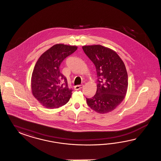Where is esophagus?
<instances>
[{
    "instance_id": "1",
    "label": "esophagus",
    "mask_w": 161,
    "mask_h": 161,
    "mask_svg": "<svg viewBox=\"0 0 161 161\" xmlns=\"http://www.w3.org/2000/svg\"><path fill=\"white\" fill-rule=\"evenodd\" d=\"M83 87V85H77V86H75L74 87V90H80Z\"/></svg>"
}]
</instances>
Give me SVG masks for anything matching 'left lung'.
Segmentation results:
<instances>
[{
	"label": "left lung",
	"mask_w": 161,
	"mask_h": 161,
	"mask_svg": "<svg viewBox=\"0 0 161 161\" xmlns=\"http://www.w3.org/2000/svg\"><path fill=\"white\" fill-rule=\"evenodd\" d=\"M83 51L94 64L97 76V92L87 99L88 106L104 114L114 110L126 94L128 76L125 65L113 49L100 45H84Z\"/></svg>",
	"instance_id": "obj_1"
}]
</instances>
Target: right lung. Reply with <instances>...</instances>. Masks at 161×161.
<instances>
[{
    "label": "right lung",
    "instance_id": "right-lung-1",
    "mask_svg": "<svg viewBox=\"0 0 161 161\" xmlns=\"http://www.w3.org/2000/svg\"><path fill=\"white\" fill-rule=\"evenodd\" d=\"M77 49L75 45L55 44L44 52L35 64L31 77L32 93L47 108L61 107L71 97L72 90L60 73L59 66Z\"/></svg>",
    "mask_w": 161,
    "mask_h": 161
}]
</instances>
